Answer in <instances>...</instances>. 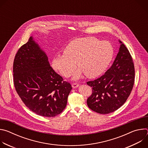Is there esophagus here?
I'll list each match as a JSON object with an SVG mask.
<instances>
[{
  "instance_id": "1",
  "label": "esophagus",
  "mask_w": 148,
  "mask_h": 148,
  "mask_svg": "<svg viewBox=\"0 0 148 148\" xmlns=\"http://www.w3.org/2000/svg\"><path fill=\"white\" fill-rule=\"evenodd\" d=\"M72 87H73V88H76L78 87H79V84H77V83H73L72 84Z\"/></svg>"
}]
</instances>
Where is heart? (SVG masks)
I'll return each instance as SVG.
<instances>
[{"label": "heart", "mask_w": 148, "mask_h": 148, "mask_svg": "<svg viewBox=\"0 0 148 148\" xmlns=\"http://www.w3.org/2000/svg\"><path fill=\"white\" fill-rule=\"evenodd\" d=\"M114 56V48L107 41H99L92 37L72 40L51 61L54 70L65 77H69L76 64L79 67L73 79H78L83 73L90 78L101 75L108 67Z\"/></svg>", "instance_id": "obj_1"}]
</instances>
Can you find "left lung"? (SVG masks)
<instances>
[{"label": "left lung", "instance_id": "left-lung-1", "mask_svg": "<svg viewBox=\"0 0 148 148\" xmlns=\"http://www.w3.org/2000/svg\"><path fill=\"white\" fill-rule=\"evenodd\" d=\"M120 47L112 66L104 75L87 84L92 88L87 103L101 114L112 112L123 105L130 96L135 81V69L130 51L119 40Z\"/></svg>", "mask_w": 148, "mask_h": 148}]
</instances>
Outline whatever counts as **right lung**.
<instances>
[{
  "label": "right lung",
  "instance_id": "add662e5",
  "mask_svg": "<svg viewBox=\"0 0 148 148\" xmlns=\"http://www.w3.org/2000/svg\"><path fill=\"white\" fill-rule=\"evenodd\" d=\"M13 72L16 92L30 111L50 118L65 109L71 84L54 71L32 36L16 54Z\"/></svg>",
  "mask_w": 148,
  "mask_h": 148
}]
</instances>
